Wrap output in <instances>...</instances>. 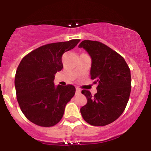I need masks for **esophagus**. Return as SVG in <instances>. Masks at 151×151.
<instances>
[{
  "instance_id": "1",
  "label": "esophagus",
  "mask_w": 151,
  "mask_h": 151,
  "mask_svg": "<svg viewBox=\"0 0 151 151\" xmlns=\"http://www.w3.org/2000/svg\"><path fill=\"white\" fill-rule=\"evenodd\" d=\"M80 93H81L80 89H79V88H78V87L76 88V94H79Z\"/></svg>"
}]
</instances>
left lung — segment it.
<instances>
[{"mask_svg": "<svg viewBox=\"0 0 151 151\" xmlns=\"http://www.w3.org/2000/svg\"><path fill=\"white\" fill-rule=\"evenodd\" d=\"M79 47L91 56V79L98 84L93 96L88 90L81 91L87 99L80 109L81 116L91 126L108 125L125 110L131 93V71L121 55L102 42L86 40Z\"/></svg>", "mask_w": 151, "mask_h": 151, "instance_id": "left-lung-1", "label": "left lung"}]
</instances>
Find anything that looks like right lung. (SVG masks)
Segmentation results:
<instances>
[{
  "instance_id": "add662e5",
  "label": "right lung",
  "mask_w": 151,
  "mask_h": 151,
  "mask_svg": "<svg viewBox=\"0 0 151 151\" xmlns=\"http://www.w3.org/2000/svg\"><path fill=\"white\" fill-rule=\"evenodd\" d=\"M80 40L45 45L25 55L17 68L15 86L18 104L36 125L50 127L63 116L66 104L75 93L72 84L55 86V75L63 68L62 58Z\"/></svg>"
}]
</instances>
